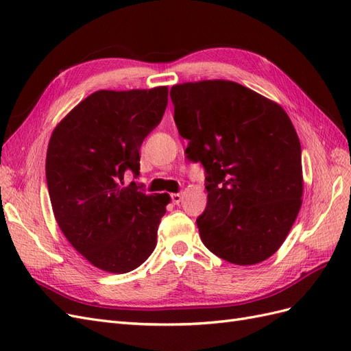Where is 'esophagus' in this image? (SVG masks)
Instances as JSON below:
<instances>
[{
	"label": "esophagus",
	"instance_id": "obj_1",
	"mask_svg": "<svg viewBox=\"0 0 351 351\" xmlns=\"http://www.w3.org/2000/svg\"><path fill=\"white\" fill-rule=\"evenodd\" d=\"M182 199H183V195H182V193H173V195H171V200H173L174 205H178L180 202H182Z\"/></svg>",
	"mask_w": 351,
	"mask_h": 351
}]
</instances>
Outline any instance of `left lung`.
<instances>
[{"mask_svg":"<svg viewBox=\"0 0 351 351\" xmlns=\"http://www.w3.org/2000/svg\"><path fill=\"white\" fill-rule=\"evenodd\" d=\"M169 97L184 154L205 168L202 241L230 263L268 259L302 206V146L289 115L230 80L176 84Z\"/></svg>","mask_w":351,"mask_h":351,"instance_id":"obj_1","label":"left lung"}]
</instances>
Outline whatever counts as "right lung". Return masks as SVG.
<instances>
[{
    "mask_svg": "<svg viewBox=\"0 0 351 351\" xmlns=\"http://www.w3.org/2000/svg\"><path fill=\"white\" fill-rule=\"evenodd\" d=\"M167 104V86L98 90L52 132L45 164L52 210L71 246L102 271L130 272L156 246L171 197L125 186L124 176H139L141 146Z\"/></svg>",
    "mask_w": 351,
    "mask_h": 351,
    "instance_id": "1",
    "label": "right lung"
}]
</instances>
